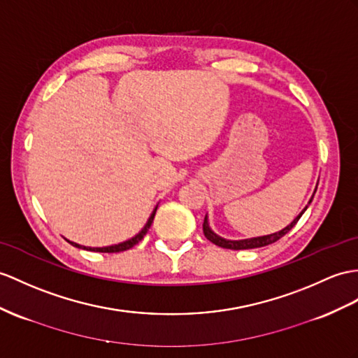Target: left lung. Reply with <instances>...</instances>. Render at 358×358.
Listing matches in <instances>:
<instances>
[{"label":"left lung","instance_id":"1","mask_svg":"<svg viewBox=\"0 0 358 358\" xmlns=\"http://www.w3.org/2000/svg\"><path fill=\"white\" fill-rule=\"evenodd\" d=\"M313 200V199H311ZM311 200H310V203H311ZM308 206H305V209H307ZM305 209L303 211L296 217V219L287 226V228H284L282 231H280V232H276V234H270V235H264V237H257V238H249V240H238V241H231V240H224V238H222V237H219V235H215L211 229H209V226H208V220H206V217H205V220H203V234H205V237L211 241V243H214L215 246H219V248H224V249H232V250H240V249H254V248H263V246H267V245H272V243H275V241H278L280 240L281 237H284V235L289 232L293 226L298 223V220L301 219V215L305 213Z\"/></svg>","mask_w":358,"mask_h":358}]
</instances>
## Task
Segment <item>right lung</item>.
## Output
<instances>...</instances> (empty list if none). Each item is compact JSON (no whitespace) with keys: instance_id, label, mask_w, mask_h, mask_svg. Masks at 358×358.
Masks as SVG:
<instances>
[{"instance_id":"obj_1","label":"right lung","mask_w":358,"mask_h":358,"mask_svg":"<svg viewBox=\"0 0 358 358\" xmlns=\"http://www.w3.org/2000/svg\"><path fill=\"white\" fill-rule=\"evenodd\" d=\"M156 209H158V208H155V211L152 213L149 222L145 223V226H144L141 232H139L138 235H135L134 238H130V240H127V241H124V243H120V245H115V246H108V248H85V246L77 245V243H73V241H68V243H71V245H73V246H76V248L86 249V250H92V252H104V254H113V252H123V250H127V249H130V248H134L135 245H138V243L144 238V235H145L147 232H149L150 226H152V222H153V219H155Z\"/></svg>"}]
</instances>
